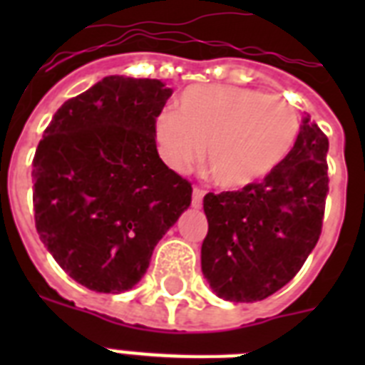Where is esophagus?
Listing matches in <instances>:
<instances>
[{
	"label": "esophagus",
	"instance_id": "34e87169",
	"mask_svg": "<svg viewBox=\"0 0 365 365\" xmlns=\"http://www.w3.org/2000/svg\"><path fill=\"white\" fill-rule=\"evenodd\" d=\"M202 197H205V189L193 187V200H191V205H193L195 208H200V206H202Z\"/></svg>",
	"mask_w": 365,
	"mask_h": 365
}]
</instances>
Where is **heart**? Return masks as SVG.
Instances as JSON below:
<instances>
[{
    "mask_svg": "<svg viewBox=\"0 0 365 365\" xmlns=\"http://www.w3.org/2000/svg\"><path fill=\"white\" fill-rule=\"evenodd\" d=\"M299 115L286 100L255 88L195 85L178 111H160L155 134L163 159L185 170L206 148V168L220 187L242 189L261 182L292 153Z\"/></svg>",
    "mask_w": 365,
    "mask_h": 365,
    "instance_id": "1",
    "label": "heart"
}]
</instances>
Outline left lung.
<instances>
[{
    "label": "left lung",
    "mask_w": 365,
    "mask_h": 365,
    "mask_svg": "<svg viewBox=\"0 0 365 365\" xmlns=\"http://www.w3.org/2000/svg\"><path fill=\"white\" fill-rule=\"evenodd\" d=\"M328 136L309 115L277 170L240 191L208 193L202 274L217 297L261 301L299 272L322 233Z\"/></svg>",
    "instance_id": "8db88e82"
}]
</instances>
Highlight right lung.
Listing matches in <instances>:
<instances>
[{
    "instance_id": "add662e5",
    "label": "right lung",
    "mask_w": 365,
    "mask_h": 365,
    "mask_svg": "<svg viewBox=\"0 0 365 365\" xmlns=\"http://www.w3.org/2000/svg\"><path fill=\"white\" fill-rule=\"evenodd\" d=\"M172 88L104 77L60 106L34 157V217L76 282L121 294L191 205V183L160 160L155 123Z\"/></svg>"
}]
</instances>
